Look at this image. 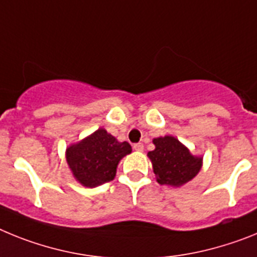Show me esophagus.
<instances>
[{
	"label": "esophagus",
	"mask_w": 257,
	"mask_h": 257,
	"mask_svg": "<svg viewBox=\"0 0 257 257\" xmlns=\"http://www.w3.org/2000/svg\"><path fill=\"white\" fill-rule=\"evenodd\" d=\"M133 149H135L136 151H144V144H135L133 145Z\"/></svg>",
	"instance_id": "34e87169"
}]
</instances>
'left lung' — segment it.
<instances>
[{
	"label": "left lung",
	"instance_id": "obj_1",
	"mask_svg": "<svg viewBox=\"0 0 257 257\" xmlns=\"http://www.w3.org/2000/svg\"><path fill=\"white\" fill-rule=\"evenodd\" d=\"M155 150L147 154L153 162L154 173L160 185L181 186L198 175L202 158H195L175 137L154 140Z\"/></svg>",
	"mask_w": 257,
	"mask_h": 257
}]
</instances>
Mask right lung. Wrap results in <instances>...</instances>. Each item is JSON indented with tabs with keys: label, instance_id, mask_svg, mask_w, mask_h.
<instances>
[{
	"label": "right lung",
	"instance_id": "right-lung-1",
	"mask_svg": "<svg viewBox=\"0 0 257 257\" xmlns=\"http://www.w3.org/2000/svg\"><path fill=\"white\" fill-rule=\"evenodd\" d=\"M132 153L128 142H119L104 129H98L79 144L67 149V163L84 186L95 187L112 181L120 159Z\"/></svg>",
	"mask_w": 257,
	"mask_h": 257
}]
</instances>
